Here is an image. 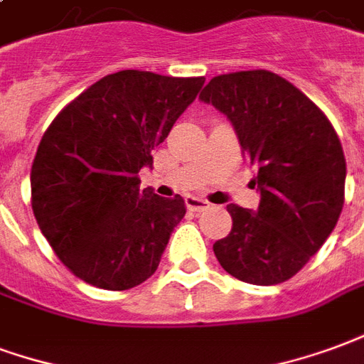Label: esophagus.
Masks as SVG:
<instances>
[{"mask_svg":"<svg viewBox=\"0 0 364 364\" xmlns=\"http://www.w3.org/2000/svg\"><path fill=\"white\" fill-rule=\"evenodd\" d=\"M186 208L190 209V211H203V209L209 208V201L196 198V196H188L186 198Z\"/></svg>","mask_w":364,"mask_h":364,"instance_id":"esophagus-1","label":"esophagus"}]
</instances>
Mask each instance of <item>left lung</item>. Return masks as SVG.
<instances>
[{
  "mask_svg": "<svg viewBox=\"0 0 364 364\" xmlns=\"http://www.w3.org/2000/svg\"><path fill=\"white\" fill-rule=\"evenodd\" d=\"M200 98L230 120L258 168L256 211L227 205L232 229L213 244L223 269L252 285L301 272L336 227L346 200V156L326 114L266 70L213 77Z\"/></svg>",
  "mask_w": 364,
  "mask_h": 364,
  "instance_id": "obj_1",
  "label": "left lung"
}]
</instances>
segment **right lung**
Here are the masks:
<instances>
[{
    "instance_id": "1",
    "label": "right lung",
    "mask_w": 364,
    "mask_h": 364,
    "mask_svg": "<svg viewBox=\"0 0 364 364\" xmlns=\"http://www.w3.org/2000/svg\"><path fill=\"white\" fill-rule=\"evenodd\" d=\"M203 77L126 70L102 77L58 114L31 168L33 211L42 235L73 275L126 291L156 272L180 196L139 190L137 172L192 105Z\"/></svg>"
}]
</instances>
